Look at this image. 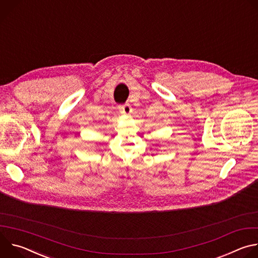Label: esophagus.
I'll return each instance as SVG.
<instances>
[{
  "mask_svg": "<svg viewBox=\"0 0 258 258\" xmlns=\"http://www.w3.org/2000/svg\"><path fill=\"white\" fill-rule=\"evenodd\" d=\"M118 108H119V110H120V112H121L122 114H124V115H128V114L132 112V107H131L130 104L120 105Z\"/></svg>",
  "mask_w": 258,
  "mask_h": 258,
  "instance_id": "obj_1",
  "label": "esophagus"
}]
</instances>
